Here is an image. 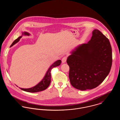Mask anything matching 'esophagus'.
<instances>
[{
    "label": "esophagus",
    "mask_w": 120,
    "mask_h": 120,
    "mask_svg": "<svg viewBox=\"0 0 120 120\" xmlns=\"http://www.w3.org/2000/svg\"><path fill=\"white\" fill-rule=\"evenodd\" d=\"M67 57H63L62 58V62L63 63H64L66 62L67 61Z\"/></svg>",
    "instance_id": "34e87169"
}]
</instances>
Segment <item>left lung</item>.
<instances>
[{
    "label": "left lung",
    "instance_id": "obj_1",
    "mask_svg": "<svg viewBox=\"0 0 120 120\" xmlns=\"http://www.w3.org/2000/svg\"><path fill=\"white\" fill-rule=\"evenodd\" d=\"M71 53L67 63L70 83L75 89H94L109 74L112 65V47L109 39L99 30L94 29L90 40Z\"/></svg>",
    "mask_w": 120,
    "mask_h": 120
}]
</instances>
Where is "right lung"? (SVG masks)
Here are the masks:
<instances>
[{
	"mask_svg": "<svg viewBox=\"0 0 120 120\" xmlns=\"http://www.w3.org/2000/svg\"><path fill=\"white\" fill-rule=\"evenodd\" d=\"M30 34L28 32H27L26 31H25L22 33V35L19 36L16 40H14L13 43H12L10 47H11L12 46L16 44H17V42L19 41L20 39L22 37L23 35H27L29 36ZM61 60H58L52 64L49 67V68L48 69V71H47L45 76L44 77L43 79L40 81V82L37 84L36 86H34L33 87L28 88V89H24L19 87L20 89L22 90L25 91L27 92H30V93H36L38 92L41 91H43L46 89L49 86L50 83L51 82V71L52 69L55 68L59 66L61 64Z\"/></svg>",
	"mask_w": 120,
	"mask_h": 120,
	"instance_id": "1",
	"label": "right lung"
}]
</instances>
